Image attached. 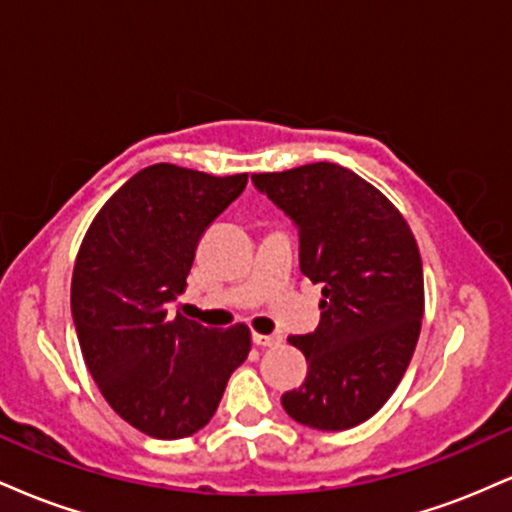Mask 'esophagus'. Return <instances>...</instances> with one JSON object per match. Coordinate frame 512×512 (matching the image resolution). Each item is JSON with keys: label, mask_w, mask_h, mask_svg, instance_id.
Segmentation results:
<instances>
[{"label": "esophagus", "mask_w": 512, "mask_h": 512, "mask_svg": "<svg viewBox=\"0 0 512 512\" xmlns=\"http://www.w3.org/2000/svg\"><path fill=\"white\" fill-rule=\"evenodd\" d=\"M252 342L257 346H279L281 334H252Z\"/></svg>", "instance_id": "34e87169"}]
</instances>
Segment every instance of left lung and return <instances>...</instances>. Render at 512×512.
Listing matches in <instances>:
<instances>
[{
  "mask_svg": "<svg viewBox=\"0 0 512 512\" xmlns=\"http://www.w3.org/2000/svg\"><path fill=\"white\" fill-rule=\"evenodd\" d=\"M252 182L296 223L301 272L322 284L317 330L289 337L308 375L281 404L317 431L354 428L397 390L419 342V245L395 204L337 163L255 173Z\"/></svg>",
  "mask_w": 512,
  "mask_h": 512,
  "instance_id": "1",
  "label": "left lung"
}]
</instances>
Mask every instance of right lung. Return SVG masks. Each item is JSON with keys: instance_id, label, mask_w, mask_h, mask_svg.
I'll return each instance as SVG.
<instances>
[{"instance_id": "right-lung-1", "label": "right lung", "mask_w": 512, "mask_h": 512, "mask_svg": "<svg viewBox=\"0 0 512 512\" xmlns=\"http://www.w3.org/2000/svg\"><path fill=\"white\" fill-rule=\"evenodd\" d=\"M248 185L156 163L132 175L88 226L72 274L81 354L115 414L151 438L209 424L228 378L250 354V330L204 327L168 305L187 286L209 223Z\"/></svg>"}]
</instances>
